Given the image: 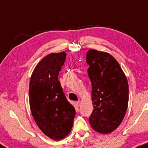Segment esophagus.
<instances>
[{"label":"esophagus","mask_w":148,"mask_h":148,"mask_svg":"<svg viewBox=\"0 0 148 148\" xmlns=\"http://www.w3.org/2000/svg\"><path fill=\"white\" fill-rule=\"evenodd\" d=\"M76 105L78 106V107H79V106H81V101H77V102H76Z\"/></svg>","instance_id":"obj_1"}]
</instances>
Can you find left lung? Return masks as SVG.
<instances>
[{
  "mask_svg": "<svg viewBox=\"0 0 148 148\" xmlns=\"http://www.w3.org/2000/svg\"><path fill=\"white\" fill-rule=\"evenodd\" d=\"M86 61L94 108L89 123L96 132L109 134L119 127L125 115L129 102L127 79L108 53L89 49Z\"/></svg>",
  "mask_w": 148,
  "mask_h": 148,
  "instance_id": "left-lung-1",
  "label": "left lung"
}]
</instances>
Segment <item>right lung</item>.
<instances>
[{
  "mask_svg": "<svg viewBox=\"0 0 148 148\" xmlns=\"http://www.w3.org/2000/svg\"><path fill=\"white\" fill-rule=\"evenodd\" d=\"M66 54L52 53L35 68L29 84V103L38 127L54 140L71 132L75 116L74 107L68 101L58 79Z\"/></svg>",
  "mask_w": 148,
  "mask_h": 148,
  "instance_id": "add662e5",
  "label": "right lung"
}]
</instances>
